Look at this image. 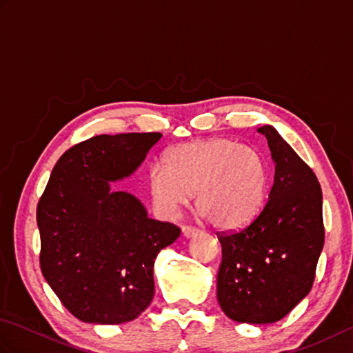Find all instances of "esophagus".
Masks as SVG:
<instances>
[{
  "instance_id": "1",
  "label": "esophagus",
  "mask_w": 353,
  "mask_h": 353,
  "mask_svg": "<svg viewBox=\"0 0 353 353\" xmlns=\"http://www.w3.org/2000/svg\"><path fill=\"white\" fill-rule=\"evenodd\" d=\"M200 234V230L194 226H182V235L185 238H191V236H196Z\"/></svg>"
}]
</instances>
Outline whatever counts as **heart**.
<instances>
[{
	"label": "heart",
	"mask_w": 353,
	"mask_h": 353,
	"mask_svg": "<svg viewBox=\"0 0 353 353\" xmlns=\"http://www.w3.org/2000/svg\"><path fill=\"white\" fill-rule=\"evenodd\" d=\"M267 183L264 156L223 138L177 145L165 156V168L154 165L148 174L150 194L162 215H176L194 192L197 211L216 229H235L256 216Z\"/></svg>",
	"instance_id": "b5f03b06"
}]
</instances>
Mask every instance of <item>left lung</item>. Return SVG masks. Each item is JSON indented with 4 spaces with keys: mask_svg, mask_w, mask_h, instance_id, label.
Masks as SVG:
<instances>
[{
    "mask_svg": "<svg viewBox=\"0 0 353 353\" xmlns=\"http://www.w3.org/2000/svg\"><path fill=\"white\" fill-rule=\"evenodd\" d=\"M258 132L267 138L274 162L268 199L247 226L216 234V299L229 319L250 325L274 323L308 296L325 244L316 174L274 127Z\"/></svg>",
    "mask_w": 353,
    "mask_h": 353,
    "instance_id": "obj_1",
    "label": "left lung"
}]
</instances>
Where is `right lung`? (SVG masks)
Returning <instances> with one entry per match:
<instances>
[{
	"label": "right lung",
	"instance_id": "1",
	"mask_svg": "<svg viewBox=\"0 0 353 353\" xmlns=\"http://www.w3.org/2000/svg\"><path fill=\"white\" fill-rule=\"evenodd\" d=\"M162 133L99 134L65 152L37 203L41 270L59 301L86 323L137 319L154 294V259L181 235L109 182L138 170Z\"/></svg>",
	"mask_w": 353,
	"mask_h": 353
}]
</instances>
